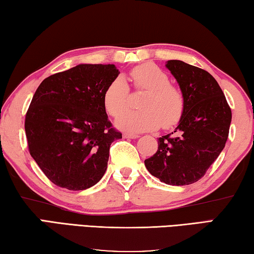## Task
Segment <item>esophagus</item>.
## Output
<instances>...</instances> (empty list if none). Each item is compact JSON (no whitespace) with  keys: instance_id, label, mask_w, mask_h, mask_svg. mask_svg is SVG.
<instances>
[{"instance_id":"34e87169","label":"esophagus","mask_w":254,"mask_h":254,"mask_svg":"<svg viewBox=\"0 0 254 254\" xmlns=\"http://www.w3.org/2000/svg\"><path fill=\"white\" fill-rule=\"evenodd\" d=\"M138 135L137 134H129V132H125L124 134V138H130V139H136L138 138Z\"/></svg>"}]
</instances>
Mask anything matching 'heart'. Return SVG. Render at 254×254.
Segmentation results:
<instances>
[{
	"label": "heart",
	"instance_id": "b5f03b06",
	"mask_svg": "<svg viewBox=\"0 0 254 254\" xmlns=\"http://www.w3.org/2000/svg\"><path fill=\"white\" fill-rule=\"evenodd\" d=\"M130 78L137 90L147 91L140 104L143 110L127 111L117 120L124 130L139 132L170 128L180 122L183 115L185 99L179 88L173 86L166 72L153 64H143L130 71ZM102 102L107 114L117 118L127 109L129 87L123 77L111 81L104 91Z\"/></svg>",
	"mask_w": 254,
	"mask_h": 254
}]
</instances>
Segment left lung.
<instances>
[{
	"mask_svg": "<svg viewBox=\"0 0 254 254\" xmlns=\"http://www.w3.org/2000/svg\"><path fill=\"white\" fill-rule=\"evenodd\" d=\"M166 68L180 84L185 107L179 126L159 137L157 152L145 159V166L163 183L190 185L205 175L223 150L232 113L207 71L181 60H168Z\"/></svg>",
	"mask_w": 254,
	"mask_h": 254,
	"instance_id": "1",
	"label": "left lung"
}]
</instances>
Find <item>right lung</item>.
Masks as SVG:
<instances>
[{
  "mask_svg": "<svg viewBox=\"0 0 254 254\" xmlns=\"http://www.w3.org/2000/svg\"><path fill=\"white\" fill-rule=\"evenodd\" d=\"M118 74L115 64H78L35 91L24 124L29 152L59 188L87 190L104 176L110 145L122 132L109 122L102 96Z\"/></svg>",
  "mask_w": 254,
  "mask_h": 254,
  "instance_id": "right-lung-1",
  "label": "right lung"
}]
</instances>
